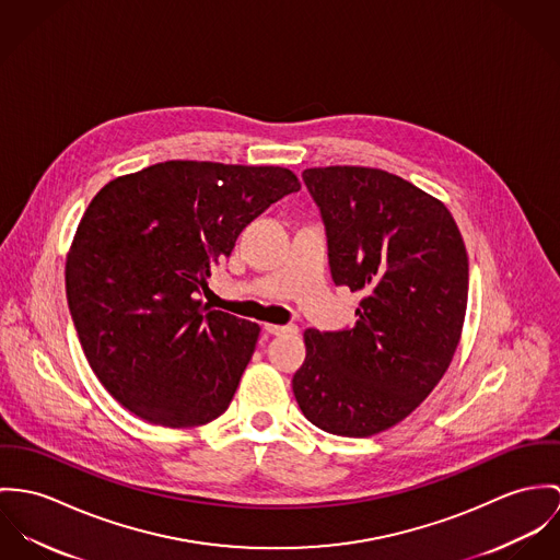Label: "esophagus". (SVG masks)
I'll use <instances>...</instances> for the list:
<instances>
[{
  "instance_id": "1",
  "label": "esophagus",
  "mask_w": 560,
  "mask_h": 560,
  "mask_svg": "<svg viewBox=\"0 0 560 560\" xmlns=\"http://www.w3.org/2000/svg\"><path fill=\"white\" fill-rule=\"evenodd\" d=\"M264 330L268 335H285V332H296L299 328L294 324H285V326H277V324H264Z\"/></svg>"
}]
</instances>
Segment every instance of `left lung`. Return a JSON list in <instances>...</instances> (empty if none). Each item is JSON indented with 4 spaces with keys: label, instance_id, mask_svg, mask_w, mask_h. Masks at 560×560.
I'll list each match as a JSON object with an SVG mask.
<instances>
[{
    "label": "left lung",
    "instance_id": "obj_1",
    "mask_svg": "<svg viewBox=\"0 0 560 560\" xmlns=\"http://www.w3.org/2000/svg\"><path fill=\"white\" fill-rule=\"evenodd\" d=\"M335 285L363 292L357 324L305 330L294 397L315 428L368 438L406 419L451 365L468 303V255L451 212L372 167L305 170Z\"/></svg>",
    "mask_w": 560,
    "mask_h": 560
}]
</instances>
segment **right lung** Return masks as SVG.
I'll return each mask as SVG.
<instances>
[{"label":"right lung","instance_id":"obj_1","mask_svg":"<svg viewBox=\"0 0 560 560\" xmlns=\"http://www.w3.org/2000/svg\"><path fill=\"white\" fill-rule=\"evenodd\" d=\"M299 188L283 167L167 161L92 199L66 299L92 372L135 417L197 428L228 410L259 326L197 296L250 221Z\"/></svg>","mask_w":560,"mask_h":560}]
</instances>
